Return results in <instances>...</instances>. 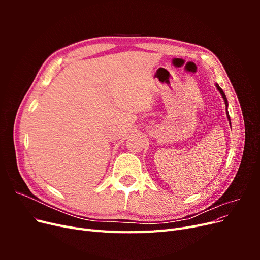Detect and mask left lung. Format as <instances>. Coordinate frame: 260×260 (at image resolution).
Returning a JSON list of instances; mask_svg holds the SVG:
<instances>
[{"label": "left lung", "mask_w": 260, "mask_h": 260, "mask_svg": "<svg viewBox=\"0 0 260 260\" xmlns=\"http://www.w3.org/2000/svg\"><path fill=\"white\" fill-rule=\"evenodd\" d=\"M216 86H217V89H218V91L220 92V94H221L222 95V98H223V100H224V103H225V111H226V116H228V119H229V122H230V125H231V120H230V116H229V113H228V100H226V96H225V94H224V92L222 91V89L220 88L219 86V84L218 83H216Z\"/></svg>", "instance_id": "8db88e82"}]
</instances>
